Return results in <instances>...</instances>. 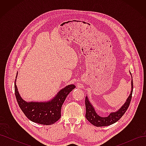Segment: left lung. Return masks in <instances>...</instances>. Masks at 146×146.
<instances>
[{
	"label": "left lung",
	"mask_w": 146,
	"mask_h": 146,
	"mask_svg": "<svg viewBox=\"0 0 146 146\" xmlns=\"http://www.w3.org/2000/svg\"><path fill=\"white\" fill-rule=\"evenodd\" d=\"M131 74V72H130ZM133 89V78H131V91L130 94L127 98L125 104L122 107L117 110V111L111 113L107 117H101L96 113L94 108L90 102L88 97L85 98V106H86V115L85 117L87 120L91 123L92 125L96 127H104L108 126L116 122L120 119L122 116L126 112L129 108L131 100L132 92Z\"/></svg>",
	"instance_id": "8db88e82"
}]
</instances>
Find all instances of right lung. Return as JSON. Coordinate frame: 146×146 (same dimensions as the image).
Wrapping results in <instances>:
<instances>
[{
    "mask_svg": "<svg viewBox=\"0 0 146 146\" xmlns=\"http://www.w3.org/2000/svg\"><path fill=\"white\" fill-rule=\"evenodd\" d=\"M15 82V92L20 108L27 117L34 122L42 125H52L61 117V107L66 97L76 86L69 85L60 90L54 98L46 102H27L21 98Z\"/></svg>",
    "mask_w": 146,
    "mask_h": 146,
    "instance_id": "obj_1",
    "label": "right lung"
}]
</instances>
